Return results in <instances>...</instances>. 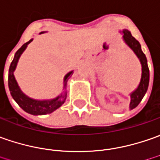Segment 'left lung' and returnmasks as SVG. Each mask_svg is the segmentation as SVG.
<instances>
[{
  "instance_id": "8db88e82",
  "label": "left lung",
  "mask_w": 160,
  "mask_h": 160,
  "mask_svg": "<svg viewBox=\"0 0 160 160\" xmlns=\"http://www.w3.org/2000/svg\"><path fill=\"white\" fill-rule=\"evenodd\" d=\"M120 32L123 34L122 36L123 42L127 44V46L129 47V48H131L133 52L135 53L142 65V75H141L139 85L137 86V88L135 90L130 93L129 110H133L140 103L142 99L145 96L148 87H149V81H150V71H149L148 63H147V58L144 53L142 50L139 42L135 40L128 29H123L122 31H120Z\"/></svg>"
}]
</instances>
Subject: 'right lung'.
Here are the masks:
<instances>
[{
  "mask_svg": "<svg viewBox=\"0 0 160 160\" xmlns=\"http://www.w3.org/2000/svg\"><path fill=\"white\" fill-rule=\"evenodd\" d=\"M46 32H42L40 34L44 33ZM33 41V39H31L28 42L25 43L19 49L15 54L14 59L10 63L9 70H8V88L10 91V95L13 97L17 103L22 108L25 112L30 113L32 115H45L48 113H51L55 112L57 109L61 107L65 102V99L67 97V91H66V85L67 81L73 73V71H71L68 73H66L63 78V91L57 97L52 99H45V100H38L33 99L32 97L26 96L23 91L21 90L20 87L18 84V81L16 80L14 76V72L17 65L18 63L21 55L26 49L28 44Z\"/></svg>",
  "mask_w": 160,
  "mask_h": 160,
  "instance_id": "right-lung-1",
  "label": "right lung"
}]
</instances>
